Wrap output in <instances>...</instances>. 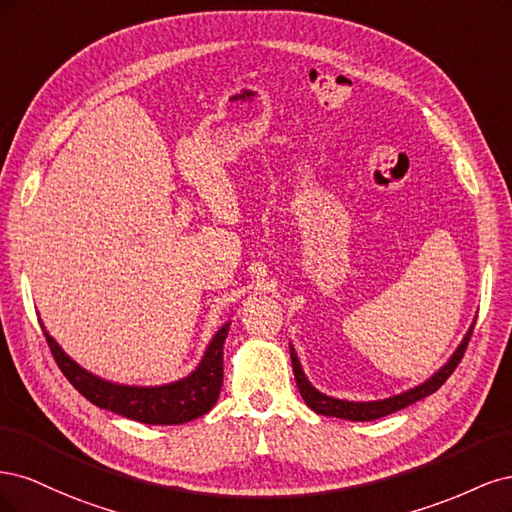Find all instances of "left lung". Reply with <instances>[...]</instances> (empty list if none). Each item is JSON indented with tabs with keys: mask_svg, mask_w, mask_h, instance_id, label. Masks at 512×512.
Masks as SVG:
<instances>
[{
	"mask_svg": "<svg viewBox=\"0 0 512 512\" xmlns=\"http://www.w3.org/2000/svg\"><path fill=\"white\" fill-rule=\"evenodd\" d=\"M472 331H474V324L470 327L468 335L463 337L461 346L457 348V352L451 356V361H448L436 376H433L431 380H427L425 384L416 386V389L408 391V393H401L397 397H391V399H382V401H342V399H333V397H327L318 393L312 384L307 382V378L303 376V369L299 365V359L297 354H294V348L290 346V359H292V371H294V380H297V386H299V393L301 397L305 399V404L312 408L314 412L318 414H324V416H335V418H346V421H376V418H382L386 414H393L401 408H406L410 404H414V401L423 399L431 393H436L440 386L451 378L453 371L457 369V365L461 363L463 354H466V348L470 344V337H472Z\"/></svg>",
	"mask_w": 512,
	"mask_h": 512,
	"instance_id": "8db88e82",
	"label": "left lung"
}]
</instances>
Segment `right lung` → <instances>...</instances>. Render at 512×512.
<instances>
[{
	"label": "right lung",
	"instance_id": "obj_1",
	"mask_svg": "<svg viewBox=\"0 0 512 512\" xmlns=\"http://www.w3.org/2000/svg\"><path fill=\"white\" fill-rule=\"evenodd\" d=\"M228 324L215 333L211 344L196 367L194 374L166 386H119L104 382L87 374L70 356L57 346L55 339L44 331L46 344L51 348L53 359L61 374L91 404L121 414L126 418L147 425H181L207 414L222 391L224 380V342Z\"/></svg>",
	"mask_w": 512,
	"mask_h": 512
}]
</instances>
